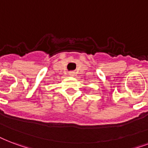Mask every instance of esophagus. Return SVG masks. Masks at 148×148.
Wrapping results in <instances>:
<instances>
[{
    "instance_id": "obj_1",
    "label": "esophagus",
    "mask_w": 148,
    "mask_h": 148,
    "mask_svg": "<svg viewBox=\"0 0 148 148\" xmlns=\"http://www.w3.org/2000/svg\"><path fill=\"white\" fill-rule=\"evenodd\" d=\"M69 75H70V76H71V77H74V72H70Z\"/></svg>"
}]
</instances>
